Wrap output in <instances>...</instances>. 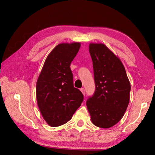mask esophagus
Here are the masks:
<instances>
[{
    "label": "esophagus",
    "instance_id": "obj_1",
    "mask_svg": "<svg viewBox=\"0 0 155 155\" xmlns=\"http://www.w3.org/2000/svg\"><path fill=\"white\" fill-rule=\"evenodd\" d=\"M81 92L83 93V94H84V96L86 95V90H85L84 88H81Z\"/></svg>",
    "mask_w": 155,
    "mask_h": 155
}]
</instances>
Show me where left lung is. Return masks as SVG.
<instances>
[{"label": "left lung", "instance_id": "obj_1", "mask_svg": "<svg viewBox=\"0 0 155 155\" xmlns=\"http://www.w3.org/2000/svg\"><path fill=\"white\" fill-rule=\"evenodd\" d=\"M95 91L86 105L93 124L109 128L117 124L129 102L131 85L122 62L103 44H90Z\"/></svg>", "mask_w": 155, "mask_h": 155}]
</instances>
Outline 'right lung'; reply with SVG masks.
I'll list each match as a JSON object with an SVG mask.
<instances>
[{"instance_id": "obj_1", "label": "right lung", "mask_w": 155, "mask_h": 155, "mask_svg": "<svg viewBox=\"0 0 155 155\" xmlns=\"http://www.w3.org/2000/svg\"><path fill=\"white\" fill-rule=\"evenodd\" d=\"M80 47L79 42L57 45L48 56L38 78V106L44 119L52 127L70 120L83 102V94L74 87L70 68Z\"/></svg>"}]
</instances>
